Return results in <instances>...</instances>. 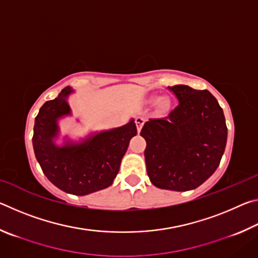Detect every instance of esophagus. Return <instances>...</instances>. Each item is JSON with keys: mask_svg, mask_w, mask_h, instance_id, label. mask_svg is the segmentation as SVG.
Masks as SVG:
<instances>
[{"mask_svg": "<svg viewBox=\"0 0 258 258\" xmlns=\"http://www.w3.org/2000/svg\"><path fill=\"white\" fill-rule=\"evenodd\" d=\"M135 123H137L138 132L140 133V132H141V128H142L143 124H145V118H142V117H137V119H135Z\"/></svg>", "mask_w": 258, "mask_h": 258, "instance_id": "esophagus-1", "label": "esophagus"}]
</instances>
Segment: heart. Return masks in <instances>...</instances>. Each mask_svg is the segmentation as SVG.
<instances>
[{"label":"heart","mask_w":258,"mask_h":258,"mask_svg":"<svg viewBox=\"0 0 258 258\" xmlns=\"http://www.w3.org/2000/svg\"><path fill=\"white\" fill-rule=\"evenodd\" d=\"M154 100H155V98H154ZM168 107H169V101L167 99H160L159 100V102H158V108H159V110H161V111H166L168 109Z\"/></svg>","instance_id":"b5f03b06"}]
</instances>
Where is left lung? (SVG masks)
Returning a JSON list of instances; mask_svg holds the SVG:
<instances>
[{"mask_svg": "<svg viewBox=\"0 0 258 258\" xmlns=\"http://www.w3.org/2000/svg\"><path fill=\"white\" fill-rule=\"evenodd\" d=\"M178 104L161 118H150L141 130L145 158L152 184L187 191L216 171L226 145L228 127L215 97L207 90L169 86Z\"/></svg>", "mask_w": 258, "mask_h": 258, "instance_id": "obj_1", "label": "left lung"}]
</instances>
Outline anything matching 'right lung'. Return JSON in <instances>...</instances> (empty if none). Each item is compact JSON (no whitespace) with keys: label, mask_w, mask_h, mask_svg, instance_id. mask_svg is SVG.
<instances>
[{"label":"right lung","mask_w":258,"mask_h":258,"mask_svg":"<svg viewBox=\"0 0 258 258\" xmlns=\"http://www.w3.org/2000/svg\"><path fill=\"white\" fill-rule=\"evenodd\" d=\"M64 87L58 98L46 101L35 118L33 147L43 173L67 194L85 196L112 184L131 139L138 133L134 120L121 127L93 135L80 145L56 147L60 117L71 113Z\"/></svg>","instance_id":"obj_1"}]
</instances>
